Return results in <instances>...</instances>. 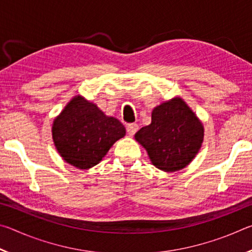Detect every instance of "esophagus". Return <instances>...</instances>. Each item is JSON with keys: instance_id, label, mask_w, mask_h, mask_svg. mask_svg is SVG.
<instances>
[{"instance_id": "34e87169", "label": "esophagus", "mask_w": 252, "mask_h": 252, "mask_svg": "<svg viewBox=\"0 0 252 252\" xmlns=\"http://www.w3.org/2000/svg\"><path fill=\"white\" fill-rule=\"evenodd\" d=\"M138 130H139V126L136 125V123H130V125L126 126V132L130 136L134 135L135 132Z\"/></svg>"}]
</instances>
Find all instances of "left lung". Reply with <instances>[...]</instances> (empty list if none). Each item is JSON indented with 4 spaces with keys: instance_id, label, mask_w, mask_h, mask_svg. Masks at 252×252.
Returning a JSON list of instances; mask_svg holds the SVG:
<instances>
[{
    "instance_id": "obj_1",
    "label": "left lung",
    "mask_w": 252,
    "mask_h": 252,
    "mask_svg": "<svg viewBox=\"0 0 252 252\" xmlns=\"http://www.w3.org/2000/svg\"><path fill=\"white\" fill-rule=\"evenodd\" d=\"M201 121L181 97L165 101L152 111L151 123L134 139L146 149L152 164L165 172L186 168L203 142Z\"/></svg>"
}]
</instances>
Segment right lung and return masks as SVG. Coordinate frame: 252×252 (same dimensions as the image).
I'll use <instances>...</instances> for the list:
<instances>
[{
  "instance_id": "right-lung-1",
  "label": "right lung",
  "mask_w": 252,
  "mask_h": 252,
  "mask_svg": "<svg viewBox=\"0 0 252 252\" xmlns=\"http://www.w3.org/2000/svg\"><path fill=\"white\" fill-rule=\"evenodd\" d=\"M126 135L118 119L108 117L96 104L76 95L54 119L52 138L63 160L82 170L94 167L114 142Z\"/></svg>"
}]
</instances>
